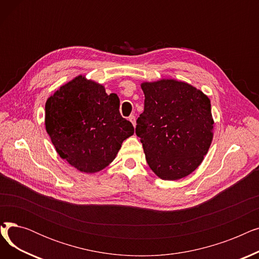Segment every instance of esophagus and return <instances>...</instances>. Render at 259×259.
<instances>
[{
  "label": "esophagus",
  "mask_w": 259,
  "mask_h": 259,
  "mask_svg": "<svg viewBox=\"0 0 259 259\" xmlns=\"http://www.w3.org/2000/svg\"><path fill=\"white\" fill-rule=\"evenodd\" d=\"M129 120L132 122L133 126H135V124H137V121H135V116H134V115H130V116H129Z\"/></svg>",
  "instance_id": "obj_1"
}]
</instances>
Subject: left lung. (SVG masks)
Returning a JSON list of instances; mask_svg holds the SVG:
<instances>
[{"label": "left lung", "mask_w": 259, "mask_h": 259, "mask_svg": "<svg viewBox=\"0 0 259 259\" xmlns=\"http://www.w3.org/2000/svg\"><path fill=\"white\" fill-rule=\"evenodd\" d=\"M145 109L135 133L150 169L165 181L186 178L198 168L213 140L214 120L207 95L186 81H143Z\"/></svg>", "instance_id": "left-lung-1"}]
</instances>
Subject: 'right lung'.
Here are the masks:
<instances>
[{"label":"right lung","mask_w":259,"mask_h":259,"mask_svg":"<svg viewBox=\"0 0 259 259\" xmlns=\"http://www.w3.org/2000/svg\"><path fill=\"white\" fill-rule=\"evenodd\" d=\"M45 126L59 155L79 172L97 173L113 161L134 133L119 99L98 81L77 75L47 99Z\"/></svg>","instance_id":"1"}]
</instances>
